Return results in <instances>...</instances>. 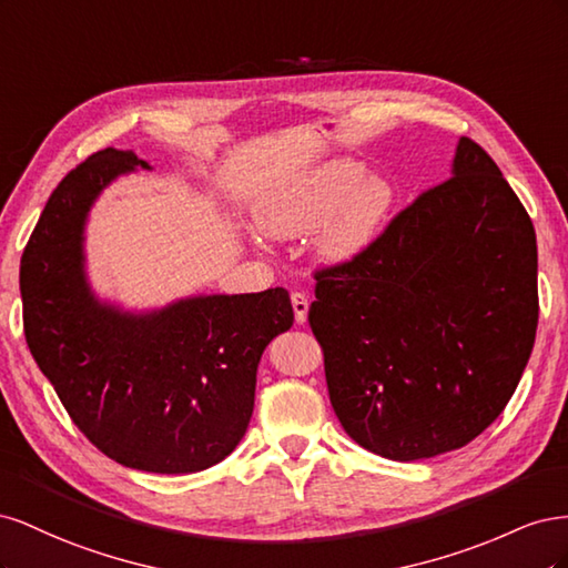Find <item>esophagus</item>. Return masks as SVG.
<instances>
[{
  "mask_svg": "<svg viewBox=\"0 0 568 568\" xmlns=\"http://www.w3.org/2000/svg\"><path fill=\"white\" fill-rule=\"evenodd\" d=\"M291 305H294L296 322L303 324L307 320V307H311V301H307V296L301 294V291H294V294H291Z\"/></svg>",
  "mask_w": 568,
  "mask_h": 568,
  "instance_id": "esophagus-1",
  "label": "esophagus"
}]
</instances>
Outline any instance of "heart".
Here are the masks:
<instances>
[{"label": "heart", "instance_id": "1", "mask_svg": "<svg viewBox=\"0 0 568 568\" xmlns=\"http://www.w3.org/2000/svg\"><path fill=\"white\" fill-rule=\"evenodd\" d=\"M395 196L388 178L367 175L363 163L338 159L274 184L257 203L255 220L272 236H296L320 226V261L346 263L379 236Z\"/></svg>", "mask_w": 568, "mask_h": 568}]
</instances>
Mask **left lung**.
I'll list each match as a JSON object with an SVG mask.
<instances>
[{
	"label": "left lung",
	"instance_id": "1",
	"mask_svg": "<svg viewBox=\"0 0 568 568\" xmlns=\"http://www.w3.org/2000/svg\"><path fill=\"white\" fill-rule=\"evenodd\" d=\"M315 280L307 322L357 445L398 462L436 457L500 417L536 343L538 246L519 196L469 136L450 180Z\"/></svg>",
	"mask_w": 568,
	"mask_h": 568
}]
</instances>
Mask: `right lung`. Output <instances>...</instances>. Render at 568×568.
Masks as SVG:
<instances>
[{"label": "right lung", "mask_w": 568, "mask_h": 568, "mask_svg": "<svg viewBox=\"0 0 568 568\" xmlns=\"http://www.w3.org/2000/svg\"><path fill=\"white\" fill-rule=\"evenodd\" d=\"M136 165L149 168L132 151H97L51 192L21 257L23 332L94 448L130 469L192 474L244 438L257 363L291 329L294 307L282 286L144 315L99 303L84 280V220L101 189Z\"/></svg>", "instance_id": "1"}]
</instances>
